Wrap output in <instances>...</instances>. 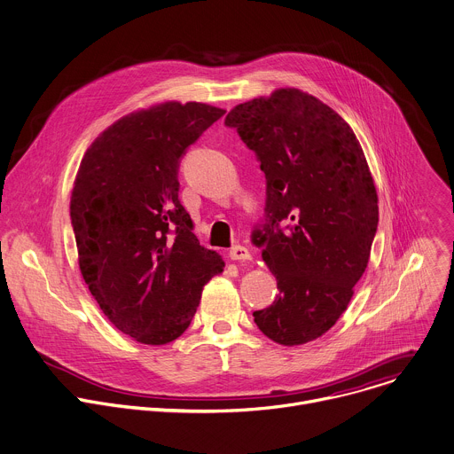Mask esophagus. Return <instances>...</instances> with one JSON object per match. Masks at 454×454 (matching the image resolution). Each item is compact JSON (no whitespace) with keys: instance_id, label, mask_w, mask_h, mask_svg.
I'll list each match as a JSON object with an SVG mask.
<instances>
[{"instance_id":"1","label":"esophagus","mask_w":454,"mask_h":454,"mask_svg":"<svg viewBox=\"0 0 454 454\" xmlns=\"http://www.w3.org/2000/svg\"><path fill=\"white\" fill-rule=\"evenodd\" d=\"M230 258H231V260H249V258H251V253H249L247 247L237 244V246H233V247L230 249Z\"/></svg>"}]
</instances>
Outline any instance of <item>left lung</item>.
Returning <instances> with one entry per match:
<instances>
[{"label":"left lung","instance_id":"left-lung-1","mask_svg":"<svg viewBox=\"0 0 454 454\" xmlns=\"http://www.w3.org/2000/svg\"><path fill=\"white\" fill-rule=\"evenodd\" d=\"M265 175V215L251 242L278 281L253 312L281 346L319 339L344 314L378 230V194L351 126L297 89L237 105L224 119Z\"/></svg>","mask_w":454,"mask_h":454}]
</instances>
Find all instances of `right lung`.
<instances>
[{"instance_id": "obj_1", "label": "right lung", "mask_w": 454, "mask_h": 454, "mask_svg": "<svg viewBox=\"0 0 454 454\" xmlns=\"http://www.w3.org/2000/svg\"><path fill=\"white\" fill-rule=\"evenodd\" d=\"M224 110L168 101L129 114L87 149L71 194L80 270L108 321L140 344L162 346L191 325L201 290L224 269L178 200L191 144Z\"/></svg>"}]
</instances>
